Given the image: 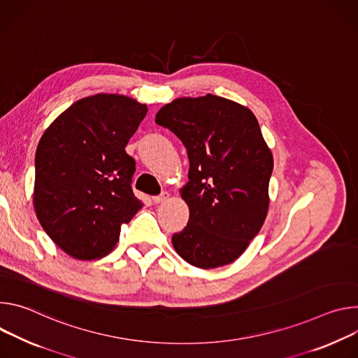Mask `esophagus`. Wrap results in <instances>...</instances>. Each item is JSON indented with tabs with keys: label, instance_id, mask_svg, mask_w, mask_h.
Masks as SVG:
<instances>
[{
	"label": "esophagus",
	"instance_id": "1",
	"mask_svg": "<svg viewBox=\"0 0 358 358\" xmlns=\"http://www.w3.org/2000/svg\"><path fill=\"white\" fill-rule=\"evenodd\" d=\"M169 199V193L168 192H162L161 194H157V196H153L152 197V201H153V203H164V202H166Z\"/></svg>",
	"mask_w": 358,
	"mask_h": 358
}]
</instances>
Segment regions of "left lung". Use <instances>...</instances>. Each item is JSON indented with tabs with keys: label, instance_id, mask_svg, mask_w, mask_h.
Wrapping results in <instances>:
<instances>
[{
	"label": "left lung",
	"instance_id": "left-lung-1",
	"mask_svg": "<svg viewBox=\"0 0 358 358\" xmlns=\"http://www.w3.org/2000/svg\"><path fill=\"white\" fill-rule=\"evenodd\" d=\"M189 157L182 199L186 227L172 236L189 264L215 268L239 257L260 231L268 209L273 156L250 109L222 96L178 98L156 113Z\"/></svg>",
	"mask_w": 358,
	"mask_h": 358
}]
</instances>
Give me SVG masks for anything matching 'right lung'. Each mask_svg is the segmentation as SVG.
<instances>
[{"label": "right lung", "instance_id": "add662e5", "mask_svg": "<svg viewBox=\"0 0 358 358\" xmlns=\"http://www.w3.org/2000/svg\"><path fill=\"white\" fill-rule=\"evenodd\" d=\"M148 112L124 95L83 98L44 132L35 153L34 208L52 242L94 260L119 241L143 206L134 194L135 159L125 150Z\"/></svg>", "mask_w": 358, "mask_h": 358}]
</instances>
